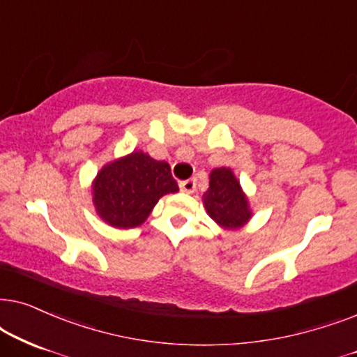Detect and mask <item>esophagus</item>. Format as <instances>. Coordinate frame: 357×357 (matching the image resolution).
<instances>
[{
  "label": "esophagus",
  "mask_w": 357,
  "mask_h": 357,
  "mask_svg": "<svg viewBox=\"0 0 357 357\" xmlns=\"http://www.w3.org/2000/svg\"><path fill=\"white\" fill-rule=\"evenodd\" d=\"M179 188H181L183 192L192 194L194 191H196V181H194V179H186V181L179 183Z\"/></svg>",
  "instance_id": "1"
}]
</instances>
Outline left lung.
I'll list each match as a JSON object with an SVG mask.
<instances>
[{
  "instance_id": "8db88e82",
  "label": "left lung",
  "mask_w": 357,
  "mask_h": 357,
  "mask_svg": "<svg viewBox=\"0 0 357 357\" xmlns=\"http://www.w3.org/2000/svg\"><path fill=\"white\" fill-rule=\"evenodd\" d=\"M207 215L228 231L243 228L253 217L250 199L241 188L234 169L220 166L208 174V189L202 194Z\"/></svg>"
}]
</instances>
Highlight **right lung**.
Instances as JSON below:
<instances>
[{
	"label": "right lung",
	"instance_id": "add662e5",
	"mask_svg": "<svg viewBox=\"0 0 357 357\" xmlns=\"http://www.w3.org/2000/svg\"><path fill=\"white\" fill-rule=\"evenodd\" d=\"M178 191L169 165L142 150L109 161L91 183L93 206L99 218L123 230L140 227L161 197Z\"/></svg>",
	"mask_w": 357,
	"mask_h": 357
}]
</instances>
